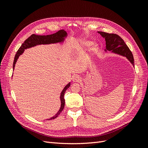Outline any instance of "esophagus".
<instances>
[{
    "label": "esophagus",
    "instance_id": "34e87169",
    "mask_svg": "<svg viewBox=\"0 0 148 148\" xmlns=\"http://www.w3.org/2000/svg\"><path fill=\"white\" fill-rule=\"evenodd\" d=\"M72 79H73V82H79L80 80H81V78H80V77H79L78 75H75L74 76H73Z\"/></svg>",
    "mask_w": 148,
    "mask_h": 148
}]
</instances>
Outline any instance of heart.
<instances>
[{
	"label": "heart",
	"instance_id": "b5f03b06",
	"mask_svg": "<svg viewBox=\"0 0 148 148\" xmlns=\"http://www.w3.org/2000/svg\"><path fill=\"white\" fill-rule=\"evenodd\" d=\"M89 42H84V44H86V45H88V44H89ZM96 49V46H93L92 47V50H95V49Z\"/></svg>",
	"mask_w": 148,
	"mask_h": 148
}]
</instances>
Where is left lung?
Instances as JSON below:
<instances>
[{
	"label": "left lung",
	"instance_id": "8db88e82",
	"mask_svg": "<svg viewBox=\"0 0 148 148\" xmlns=\"http://www.w3.org/2000/svg\"><path fill=\"white\" fill-rule=\"evenodd\" d=\"M98 33H99L103 38H105L106 44V49H105V51H111L112 52L126 57L134 66L135 62H134L132 52L130 50L127 44L125 43L123 40L119 35L102 32V31H98Z\"/></svg>",
	"mask_w": 148,
	"mask_h": 148
}]
</instances>
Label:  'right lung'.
<instances>
[{
  "mask_svg": "<svg viewBox=\"0 0 148 148\" xmlns=\"http://www.w3.org/2000/svg\"><path fill=\"white\" fill-rule=\"evenodd\" d=\"M67 36V33L64 29H61L59 31H57V33L50 34V35H44V36H40V35H36L33 34L31 35L30 36L26 39L25 42L21 44V47L19 48L18 50L16 52V53L15 54L14 61H13V69L14 70L16 62L18 59V57L20 55L23 53L25 49L30 48L34 47L36 45H39V44H54L57 42H62L64 41L65 38ZM70 86V83H69L68 84H66L62 90L61 94H60V101H61V106L59 110L57 112V113L52 117L51 119H48L47 120H51L52 119H54L56 117H57L60 114L61 112L63 110L64 106H65V99H64V95L66 90Z\"/></svg>",
  "mask_w": 148,
  "mask_h": 148,
  "instance_id": "right-lung-1",
  "label": "right lung"
}]
</instances>
